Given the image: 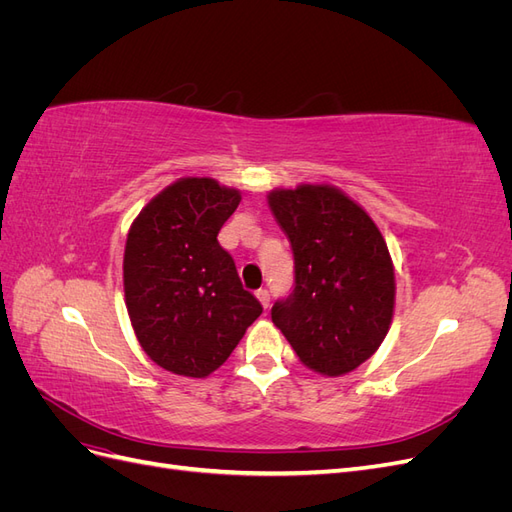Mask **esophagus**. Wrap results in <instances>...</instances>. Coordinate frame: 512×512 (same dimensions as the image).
<instances>
[{
  "label": "esophagus",
  "mask_w": 512,
  "mask_h": 512,
  "mask_svg": "<svg viewBox=\"0 0 512 512\" xmlns=\"http://www.w3.org/2000/svg\"><path fill=\"white\" fill-rule=\"evenodd\" d=\"M256 297H258V301H260V305H262V307H269V303H271V294H269V290H267V288H260V290H256Z\"/></svg>",
  "instance_id": "34e87169"
}]
</instances>
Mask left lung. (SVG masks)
<instances>
[{"label": "left lung", "mask_w": 512, "mask_h": 512, "mask_svg": "<svg viewBox=\"0 0 512 512\" xmlns=\"http://www.w3.org/2000/svg\"><path fill=\"white\" fill-rule=\"evenodd\" d=\"M269 207L294 254V290L271 309L299 361L342 376L374 354L389 333L395 271L367 211L333 185L269 192Z\"/></svg>", "instance_id": "left-lung-1"}]
</instances>
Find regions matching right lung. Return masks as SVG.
Listing matches in <instances>:
<instances>
[{
	"mask_svg": "<svg viewBox=\"0 0 512 512\" xmlns=\"http://www.w3.org/2000/svg\"><path fill=\"white\" fill-rule=\"evenodd\" d=\"M239 203V190L183 177L151 198L130 226L123 254L130 322L149 359L177 376H209L262 314L218 243Z\"/></svg>",
	"mask_w": 512,
	"mask_h": 512,
	"instance_id": "add662e5",
	"label": "right lung"
}]
</instances>
